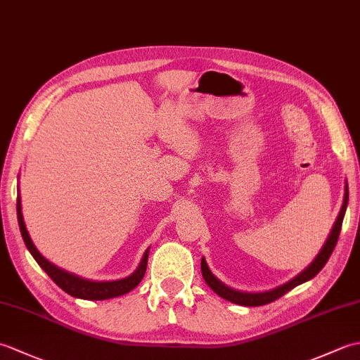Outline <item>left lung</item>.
Here are the masks:
<instances>
[{"instance_id":"obj_1","label":"left lung","mask_w":360,"mask_h":360,"mask_svg":"<svg viewBox=\"0 0 360 360\" xmlns=\"http://www.w3.org/2000/svg\"><path fill=\"white\" fill-rule=\"evenodd\" d=\"M347 205H348V184L345 182V195H343L342 209L339 212L338 219H335V223L331 229L330 236H328L325 244H323V248L320 249L317 257L312 259V263L308 267H304L300 274H297L294 278H290L289 281L283 283V285L274 288V289H269V290H263V292H246V290L229 288L224 285L223 281L218 280L215 275L212 274L207 262H205V258L202 257L201 272H202V277H204L205 283H207L213 292L218 294L219 297H223L224 300L232 302L235 304H241V307H262V304H267L274 300H277V298H280L281 295L289 292L290 289H294L295 286L302 285V283L314 278L316 275L322 271V267L326 264L328 259H330L335 244H338L339 233H340L342 223H343V217H345V212H347Z\"/></svg>"}]
</instances>
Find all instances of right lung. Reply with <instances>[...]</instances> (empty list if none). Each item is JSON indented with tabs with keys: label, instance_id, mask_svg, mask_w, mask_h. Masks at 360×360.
<instances>
[{
	"label": "right lung",
	"instance_id": "right-lung-1",
	"mask_svg": "<svg viewBox=\"0 0 360 360\" xmlns=\"http://www.w3.org/2000/svg\"><path fill=\"white\" fill-rule=\"evenodd\" d=\"M17 217H18V226H20L22 241H25L30 255L35 258V262L40 264L41 269L49 275L52 281L56 283L58 288H62L66 294H70L75 298H83V300H108V298L128 294L129 290H133L137 285H139L143 278L145 271H147L150 248L145 250V254L141 259L139 266H137V269L125 278L111 280V281H97V280H88V278L79 277V275L68 272L62 269V267L51 263L49 259H46L40 254V250L35 248V244L32 240H30L29 232L26 229L25 218H22L20 188H18V198H17Z\"/></svg>",
	"mask_w": 360,
	"mask_h": 360
}]
</instances>
